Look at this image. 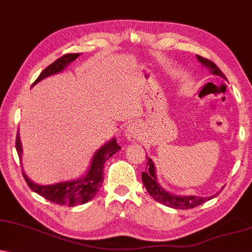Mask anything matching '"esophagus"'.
<instances>
[{
	"label": "esophagus",
	"mask_w": 252,
	"mask_h": 252,
	"mask_svg": "<svg viewBox=\"0 0 252 252\" xmlns=\"http://www.w3.org/2000/svg\"><path fill=\"white\" fill-rule=\"evenodd\" d=\"M125 135L131 142H138L141 139L142 128L139 123H131L125 128Z\"/></svg>",
	"instance_id": "34e87169"
}]
</instances>
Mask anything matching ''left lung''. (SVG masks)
<instances>
[{
	"label": "left lung",
	"mask_w": 252,
	"mask_h": 252,
	"mask_svg": "<svg viewBox=\"0 0 252 252\" xmlns=\"http://www.w3.org/2000/svg\"><path fill=\"white\" fill-rule=\"evenodd\" d=\"M196 58L197 61L202 64V66L207 67L210 73L215 74V76L222 77V78H224L226 80L225 76L223 74L222 71L216 66L215 63H213L212 61L206 60V58L201 57V56L198 55H196ZM147 160H148L147 167H146V170L142 173V176H141L142 183H144L145 188L147 189L148 194H150L155 201L160 202V203L164 204V206L174 208V209H190V208L200 206V204L204 203V202L208 200H212V198L216 197L217 195L220 194L219 191L216 192L215 195H212V196L209 197H200V196H195V195H185V196H183V195H176V194H173V192L167 191L166 189L161 187L160 183L158 182L157 170H155L153 160L148 157H147Z\"/></svg>",
	"instance_id": "obj_1"
}]
</instances>
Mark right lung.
I'll use <instances>...</instances> for the list:
<instances>
[{
	"label": "right lung",
	"instance_id": "1",
	"mask_svg": "<svg viewBox=\"0 0 252 252\" xmlns=\"http://www.w3.org/2000/svg\"><path fill=\"white\" fill-rule=\"evenodd\" d=\"M78 56L79 54H67L62 56L61 58H58L57 61H55L54 63L49 65L45 70L40 72L33 85H36L40 80L45 79L46 77L54 76L56 73L64 71L67 67V65H70L73 61L78 58ZM120 148L121 147H119V145L117 144L116 138H112L110 141L102 145L95 152L86 173L76 180L61 181L52 183V185H38V183L33 182L32 180L28 178L24 170H22V174H23V178L31 190L37 192L46 200L54 202V203L62 204V206H78V204H84L86 202L91 201L94 197L99 188L101 187L102 181H104V179H102V176H104V163L106 162L107 159H110L112 155L116 154ZM16 151L18 158L22 161L23 148H22L20 133H17L16 136Z\"/></svg>",
	"mask_w": 252,
	"mask_h": 252
}]
</instances>
